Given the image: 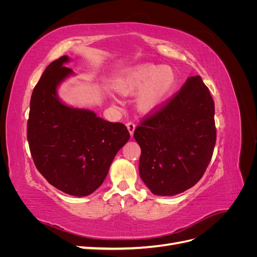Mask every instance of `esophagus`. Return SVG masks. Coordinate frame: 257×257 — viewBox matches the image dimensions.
I'll list each match as a JSON object with an SVG mask.
<instances>
[{
    "instance_id": "esophagus-1",
    "label": "esophagus",
    "mask_w": 257,
    "mask_h": 257,
    "mask_svg": "<svg viewBox=\"0 0 257 257\" xmlns=\"http://www.w3.org/2000/svg\"><path fill=\"white\" fill-rule=\"evenodd\" d=\"M126 127H127L128 132H130V134H131L132 136H133V134H134V131H135V127H136L135 123H134V122H127V123H126Z\"/></svg>"
}]
</instances>
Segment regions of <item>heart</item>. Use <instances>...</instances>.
I'll use <instances>...</instances> for the list:
<instances>
[{
    "label": "heart",
    "mask_w": 257,
    "mask_h": 257,
    "mask_svg": "<svg viewBox=\"0 0 257 257\" xmlns=\"http://www.w3.org/2000/svg\"><path fill=\"white\" fill-rule=\"evenodd\" d=\"M176 84V75L169 66L137 65L124 74L115 88L124 95L138 92L136 103L143 112L157 110L169 97Z\"/></svg>",
    "instance_id": "b5f03b06"
}]
</instances>
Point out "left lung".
Here are the masks:
<instances>
[{"label":"left lung","mask_w":257,"mask_h":257,"mask_svg":"<svg viewBox=\"0 0 257 257\" xmlns=\"http://www.w3.org/2000/svg\"><path fill=\"white\" fill-rule=\"evenodd\" d=\"M141 146L139 175L149 190L173 196L195 185L211 161L216 141L214 102L200 76L147 114L134 132Z\"/></svg>","instance_id":"8db88e82"}]
</instances>
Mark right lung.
Instances as JSON below:
<instances>
[{
  "mask_svg": "<svg viewBox=\"0 0 257 257\" xmlns=\"http://www.w3.org/2000/svg\"><path fill=\"white\" fill-rule=\"evenodd\" d=\"M66 56L45 69L33 90L28 142L34 164L54 188L73 196H87L102 185L114 155L127 143L124 124L61 102L58 85L73 74Z\"/></svg>",
  "mask_w": 257,
  "mask_h": 257,
  "instance_id": "add662e5",
  "label": "right lung"
}]
</instances>
